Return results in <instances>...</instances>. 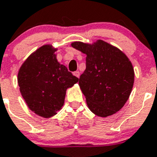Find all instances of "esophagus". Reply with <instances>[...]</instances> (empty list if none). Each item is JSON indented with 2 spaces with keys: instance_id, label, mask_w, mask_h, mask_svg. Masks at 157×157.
<instances>
[{
  "instance_id": "34e87169",
  "label": "esophagus",
  "mask_w": 157,
  "mask_h": 157,
  "mask_svg": "<svg viewBox=\"0 0 157 157\" xmlns=\"http://www.w3.org/2000/svg\"><path fill=\"white\" fill-rule=\"evenodd\" d=\"M74 75L75 76H76V77L77 78H79V76H80V73H79V71H75V72H74Z\"/></svg>"
}]
</instances>
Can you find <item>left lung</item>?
<instances>
[{
	"mask_svg": "<svg viewBox=\"0 0 157 157\" xmlns=\"http://www.w3.org/2000/svg\"><path fill=\"white\" fill-rule=\"evenodd\" d=\"M71 46L86 54V70L78 85L89 109L100 117L111 116L126 103L134 83V69L125 54L103 40L75 41Z\"/></svg>",
	"mask_w": 157,
	"mask_h": 157,
	"instance_id": "obj_1",
	"label": "left lung"
}]
</instances>
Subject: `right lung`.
<instances>
[{"instance_id": "right-lung-1", "label": "right lung", "mask_w": 157, "mask_h": 157, "mask_svg": "<svg viewBox=\"0 0 157 157\" xmlns=\"http://www.w3.org/2000/svg\"><path fill=\"white\" fill-rule=\"evenodd\" d=\"M51 45L31 54L18 71L17 82L29 109L44 118L56 115L64 104L67 89L78 78L58 63Z\"/></svg>"}]
</instances>
